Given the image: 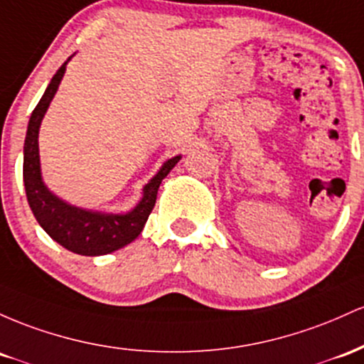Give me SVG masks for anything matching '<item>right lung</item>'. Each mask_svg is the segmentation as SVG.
Segmentation results:
<instances>
[{
  "mask_svg": "<svg viewBox=\"0 0 364 364\" xmlns=\"http://www.w3.org/2000/svg\"><path fill=\"white\" fill-rule=\"evenodd\" d=\"M72 56L53 75L51 82L48 84L46 91L28 120L26 142H23V186H26L27 201L32 213L53 240L75 255L103 256L137 239L156 203L161 181L182 156L178 154L163 163L158 173L142 189L141 201L127 213L84 210L53 194L44 183L43 173H41L38 139L41 122L58 91V85L67 70V63L72 60Z\"/></svg>",
  "mask_w": 364,
  "mask_h": 364,
  "instance_id": "right-lung-1",
  "label": "right lung"
}]
</instances>
